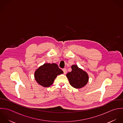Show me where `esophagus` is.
<instances>
[{
	"label": "esophagus",
	"instance_id": "esophagus-1",
	"mask_svg": "<svg viewBox=\"0 0 123 123\" xmlns=\"http://www.w3.org/2000/svg\"><path fill=\"white\" fill-rule=\"evenodd\" d=\"M63 72H64V74H67V69H66V68H63Z\"/></svg>",
	"mask_w": 123,
	"mask_h": 123
}]
</instances>
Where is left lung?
Instances as JSON below:
<instances>
[{
  "label": "left lung",
  "instance_id": "8db88e82",
  "mask_svg": "<svg viewBox=\"0 0 123 123\" xmlns=\"http://www.w3.org/2000/svg\"><path fill=\"white\" fill-rule=\"evenodd\" d=\"M72 71L66 74L70 84L75 88H81L88 83L89 76L87 73L76 65L71 66Z\"/></svg>",
  "mask_w": 123,
  "mask_h": 123
}]
</instances>
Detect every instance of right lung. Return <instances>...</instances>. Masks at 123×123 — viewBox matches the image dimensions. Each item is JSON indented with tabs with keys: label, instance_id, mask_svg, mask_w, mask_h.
Here are the masks:
<instances>
[{
	"label": "right lung",
	"instance_id": "add662e5",
	"mask_svg": "<svg viewBox=\"0 0 123 123\" xmlns=\"http://www.w3.org/2000/svg\"><path fill=\"white\" fill-rule=\"evenodd\" d=\"M63 71L55 63H45L35 72L34 76L37 82L47 87L52 85L56 76L63 74Z\"/></svg>",
	"mask_w": 123,
	"mask_h": 123
}]
</instances>
